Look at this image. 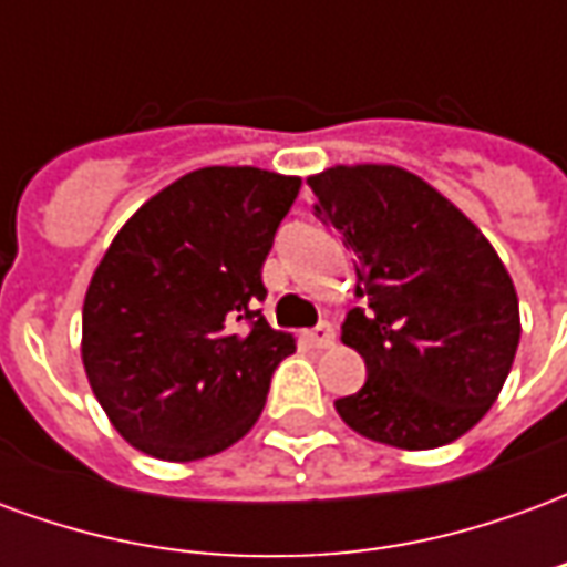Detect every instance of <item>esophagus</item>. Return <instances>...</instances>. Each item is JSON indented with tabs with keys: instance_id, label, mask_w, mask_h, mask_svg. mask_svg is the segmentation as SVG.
Listing matches in <instances>:
<instances>
[{
	"instance_id": "obj_1",
	"label": "esophagus",
	"mask_w": 567,
	"mask_h": 567,
	"mask_svg": "<svg viewBox=\"0 0 567 567\" xmlns=\"http://www.w3.org/2000/svg\"><path fill=\"white\" fill-rule=\"evenodd\" d=\"M333 324H328V321H321V324H316L312 331H307V343L312 346V349H328V346H333Z\"/></svg>"
}]
</instances>
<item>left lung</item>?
Returning a JSON list of instances; mask_svg holds the SVG:
<instances>
[{"label": "left lung", "instance_id": "8db88e82", "mask_svg": "<svg viewBox=\"0 0 567 567\" xmlns=\"http://www.w3.org/2000/svg\"><path fill=\"white\" fill-rule=\"evenodd\" d=\"M316 215L355 251L358 297L343 343L364 389L333 401L361 437L398 450L452 443L498 401L519 346V297L498 251L425 178L392 163L307 178Z\"/></svg>", "mask_w": 567, "mask_h": 567}]
</instances>
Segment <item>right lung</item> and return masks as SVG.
<instances>
[{"label": "right lung", "mask_w": 567, "mask_h": 567, "mask_svg": "<svg viewBox=\"0 0 567 567\" xmlns=\"http://www.w3.org/2000/svg\"><path fill=\"white\" fill-rule=\"evenodd\" d=\"M297 190V175L203 166L117 230L84 295L81 361L130 446L197 462L258 422L272 370L297 349L258 309Z\"/></svg>", "instance_id": "1"}]
</instances>
